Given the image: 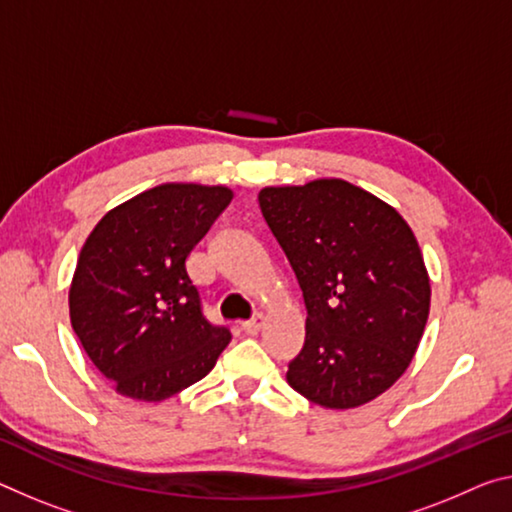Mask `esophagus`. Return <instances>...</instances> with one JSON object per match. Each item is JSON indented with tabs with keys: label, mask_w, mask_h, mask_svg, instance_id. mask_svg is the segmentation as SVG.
<instances>
[{
	"label": "esophagus",
	"mask_w": 512,
	"mask_h": 512,
	"mask_svg": "<svg viewBox=\"0 0 512 512\" xmlns=\"http://www.w3.org/2000/svg\"><path fill=\"white\" fill-rule=\"evenodd\" d=\"M262 326H264V316L262 314H255L250 321H243L241 323V330L246 332V335H257V332L262 330Z\"/></svg>",
	"instance_id": "obj_1"
}]
</instances>
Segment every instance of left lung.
<instances>
[{"label":"left lung","mask_w":512,"mask_h":512,"mask_svg":"<svg viewBox=\"0 0 512 512\" xmlns=\"http://www.w3.org/2000/svg\"><path fill=\"white\" fill-rule=\"evenodd\" d=\"M259 207L305 300L287 383L330 410L358 408L403 376L424 335L431 282L403 216L344 180L266 186Z\"/></svg>","instance_id":"obj_1"}]
</instances>
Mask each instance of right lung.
Wrapping results in <instances>:
<instances>
[{
    "label": "right lung",
    "mask_w": 512,
    "mask_h": 512,
    "mask_svg": "<svg viewBox=\"0 0 512 512\" xmlns=\"http://www.w3.org/2000/svg\"><path fill=\"white\" fill-rule=\"evenodd\" d=\"M227 186L161 184L93 227L70 285L81 346L118 394L164 401L214 369L230 330L202 314L186 257L230 205Z\"/></svg>",
    "instance_id": "right-lung-1"
}]
</instances>
